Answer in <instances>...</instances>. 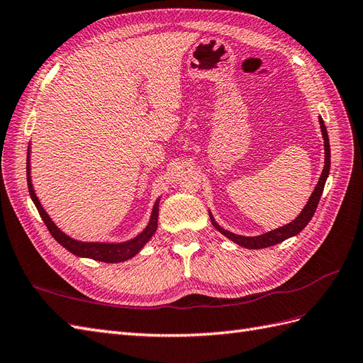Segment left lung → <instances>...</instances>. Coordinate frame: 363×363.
<instances>
[{
	"label": "left lung",
	"mask_w": 363,
	"mask_h": 363,
	"mask_svg": "<svg viewBox=\"0 0 363 363\" xmlns=\"http://www.w3.org/2000/svg\"><path fill=\"white\" fill-rule=\"evenodd\" d=\"M319 123H320V130H322V136H323V145H325V165H323V172L320 174L318 185H315L314 191L311 193V196H310L308 202H306V206L303 207V210L299 213V216H297L293 222H290V224H286V225H284L281 228H276V230L268 231V233H265V235L253 236L252 238V236H239V235L231 233V231L224 230L215 220V218L210 215L211 224H213V227H215L219 231V233L227 236L230 240H233V242H236L238 245L250 248V250L272 247V245H276L279 242H282V240H285L288 238H291V236H296V235L301 233V231L306 227V224H308V222L311 220L315 208H318V203H319V199L322 196L325 182H327L328 173H330V164H331V161H330V139H328V133H327V127H325L322 118H319Z\"/></svg>",
	"instance_id": "1"
}]
</instances>
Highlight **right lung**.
Segmentation results:
<instances>
[{
    "label": "right lung",
    "mask_w": 363,
    "mask_h": 363,
    "mask_svg": "<svg viewBox=\"0 0 363 363\" xmlns=\"http://www.w3.org/2000/svg\"><path fill=\"white\" fill-rule=\"evenodd\" d=\"M30 148L27 150V185H29V193L30 198L35 203L36 210H38L40 216L43 218L45 227L49 228L50 235L57 239V242H60L64 248L69 250L70 253L77 255L79 257H90L93 261H101V262H108V264H115V262H124L127 259H132L135 255L141 252V248L150 240V238L155 235V231L157 228V211H160V199L155 202L153 210H152V216L148 225L141 231L136 238L127 240V242H121V244H106V242H81V240L72 239L66 233L55 225V222L49 218L48 213L43 208L41 202L38 201L33 190L32 179H30Z\"/></svg>",
    "instance_id": "obj_1"
}]
</instances>
